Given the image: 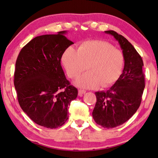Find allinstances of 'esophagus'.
I'll return each instance as SVG.
<instances>
[{
  "instance_id": "obj_1",
  "label": "esophagus",
  "mask_w": 158,
  "mask_h": 158,
  "mask_svg": "<svg viewBox=\"0 0 158 158\" xmlns=\"http://www.w3.org/2000/svg\"><path fill=\"white\" fill-rule=\"evenodd\" d=\"M86 91H85V90H82V89H79V96H82V95H83V94H85V93H86Z\"/></svg>"
}]
</instances>
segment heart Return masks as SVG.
<instances>
[{
  "label": "heart",
  "mask_w": 158,
  "mask_h": 158,
  "mask_svg": "<svg viewBox=\"0 0 158 158\" xmlns=\"http://www.w3.org/2000/svg\"><path fill=\"white\" fill-rule=\"evenodd\" d=\"M62 62L72 79L79 77L88 66L89 72L75 81L77 86L95 89L101 85L102 88H107L121 76L124 56L106 41L91 40L82 42L77 51L72 46L67 48L62 55Z\"/></svg>",
  "instance_id": "1"
}]
</instances>
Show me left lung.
<instances>
[{
	"label": "left lung",
	"instance_id": "8db88e82",
	"mask_svg": "<svg viewBox=\"0 0 158 158\" xmlns=\"http://www.w3.org/2000/svg\"><path fill=\"white\" fill-rule=\"evenodd\" d=\"M105 33L118 41L124 60L123 72L113 86L106 91L95 93L97 101L93 118L98 124L110 129L124 124L137 111L145 88V78L143 60L131 44L112 30Z\"/></svg>",
	"mask_w": 158,
	"mask_h": 158
}]
</instances>
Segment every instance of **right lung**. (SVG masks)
<instances>
[{
  "label": "right lung",
  "instance_id": "1",
  "mask_svg": "<svg viewBox=\"0 0 158 158\" xmlns=\"http://www.w3.org/2000/svg\"><path fill=\"white\" fill-rule=\"evenodd\" d=\"M66 34L35 37L22 48L15 64L14 84L19 106L32 121L46 128L65 123L67 107L78 94L60 63L64 51L73 44Z\"/></svg>",
  "mask_w": 158,
  "mask_h": 158
}]
</instances>
